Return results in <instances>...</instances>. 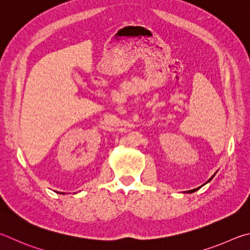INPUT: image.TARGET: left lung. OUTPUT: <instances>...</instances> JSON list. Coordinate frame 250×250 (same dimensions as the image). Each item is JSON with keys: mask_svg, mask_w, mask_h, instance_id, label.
<instances>
[{"mask_svg": "<svg viewBox=\"0 0 250 250\" xmlns=\"http://www.w3.org/2000/svg\"><path fill=\"white\" fill-rule=\"evenodd\" d=\"M214 176H215V174H214ZM214 176H213V177H212L211 179H209V180H208V182H209V181H211V180H212V179L214 178ZM208 182H207V183H208ZM203 186H204V185H203ZM200 188H202V187H199V188H196V189H193V190H190V191H186V192H187V193H193V192H195V191H198V190L200 189Z\"/></svg>", "mask_w": 250, "mask_h": 250, "instance_id": "1", "label": "left lung"}]
</instances>
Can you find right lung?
I'll list each match as a JSON object with an SVG mask.
<instances>
[{
  "instance_id": "right-lung-1",
  "label": "right lung",
  "mask_w": 250,
  "mask_h": 250,
  "mask_svg": "<svg viewBox=\"0 0 250 250\" xmlns=\"http://www.w3.org/2000/svg\"><path fill=\"white\" fill-rule=\"evenodd\" d=\"M58 193H59V192H58ZM60 194H64V193H60Z\"/></svg>"
}]
</instances>
